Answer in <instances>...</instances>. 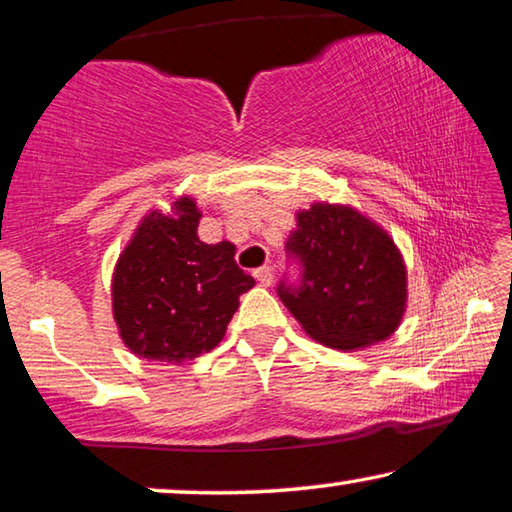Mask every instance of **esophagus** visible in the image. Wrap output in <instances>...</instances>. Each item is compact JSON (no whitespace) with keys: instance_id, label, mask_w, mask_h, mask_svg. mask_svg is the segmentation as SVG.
<instances>
[{"instance_id":"34e87169","label":"esophagus","mask_w":512,"mask_h":512,"mask_svg":"<svg viewBox=\"0 0 512 512\" xmlns=\"http://www.w3.org/2000/svg\"><path fill=\"white\" fill-rule=\"evenodd\" d=\"M254 277L258 279V284H263V286H270L272 281H274V272H272L270 265H263V268L254 270Z\"/></svg>"}]
</instances>
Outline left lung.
<instances>
[{
	"label": "left lung",
	"mask_w": 512,
	"mask_h": 512,
	"mask_svg": "<svg viewBox=\"0 0 512 512\" xmlns=\"http://www.w3.org/2000/svg\"><path fill=\"white\" fill-rule=\"evenodd\" d=\"M298 279L277 295L309 337L339 351L388 339L402 321L406 270L395 242L351 207L316 203L286 242Z\"/></svg>",
	"instance_id": "1"
}]
</instances>
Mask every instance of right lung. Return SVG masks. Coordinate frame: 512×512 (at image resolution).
<instances>
[{
	"label": "right lung",
	"instance_id": "right-lung-1",
	"mask_svg": "<svg viewBox=\"0 0 512 512\" xmlns=\"http://www.w3.org/2000/svg\"><path fill=\"white\" fill-rule=\"evenodd\" d=\"M198 221L196 203L180 198L173 217L152 212L117 261L113 314L138 358L182 362L212 351L256 284L231 242L198 240Z\"/></svg>",
	"mask_w": 512,
	"mask_h": 512
}]
</instances>
